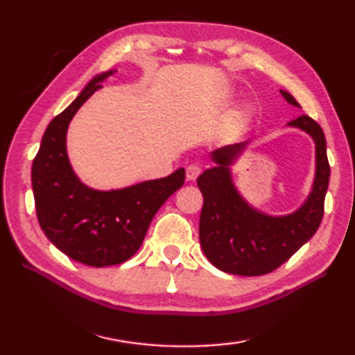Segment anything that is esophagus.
Instances as JSON below:
<instances>
[{"instance_id":"34e87169","label":"esophagus","mask_w":355,"mask_h":355,"mask_svg":"<svg viewBox=\"0 0 355 355\" xmlns=\"http://www.w3.org/2000/svg\"><path fill=\"white\" fill-rule=\"evenodd\" d=\"M200 172H202V166L197 164V163H192V164L186 167V178L196 180L197 177L200 175Z\"/></svg>"}]
</instances>
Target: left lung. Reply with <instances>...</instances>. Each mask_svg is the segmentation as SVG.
<instances>
[{
    "instance_id": "obj_1",
    "label": "left lung",
    "mask_w": 355,
    "mask_h": 355,
    "mask_svg": "<svg viewBox=\"0 0 355 355\" xmlns=\"http://www.w3.org/2000/svg\"><path fill=\"white\" fill-rule=\"evenodd\" d=\"M293 106L291 94L280 91ZM288 127L305 131L315 142L316 171L311 192L294 213L271 216L260 211L239 194L230 166L249 141L230 144L211 152L214 167L197 178L203 196L199 238L205 257L220 271L236 275H263L284 264L315 235L324 214L330 167L322 128L309 116L291 120Z\"/></svg>"
}]
</instances>
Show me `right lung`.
<instances>
[{"instance_id": "add662e5", "label": "right lung", "mask_w": 355, "mask_h": 355, "mask_svg": "<svg viewBox=\"0 0 355 355\" xmlns=\"http://www.w3.org/2000/svg\"><path fill=\"white\" fill-rule=\"evenodd\" d=\"M114 71L92 78L73 103L51 120L31 171L35 213L45 236L71 260L94 268L130 260L156 211L184 183L180 167L169 177L98 191L81 183L71 169L65 144L70 120Z\"/></svg>"}]
</instances>
